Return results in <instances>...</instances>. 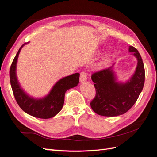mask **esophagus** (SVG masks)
Segmentation results:
<instances>
[{
  "mask_svg": "<svg viewBox=\"0 0 157 157\" xmlns=\"http://www.w3.org/2000/svg\"><path fill=\"white\" fill-rule=\"evenodd\" d=\"M87 80V74L85 72H81L80 75V81L81 82L86 81Z\"/></svg>",
  "mask_w": 157,
  "mask_h": 157,
  "instance_id": "esophagus-1",
  "label": "esophagus"
}]
</instances>
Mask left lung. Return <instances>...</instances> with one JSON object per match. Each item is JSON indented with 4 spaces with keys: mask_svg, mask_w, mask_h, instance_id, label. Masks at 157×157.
Segmentation results:
<instances>
[{
    "mask_svg": "<svg viewBox=\"0 0 157 157\" xmlns=\"http://www.w3.org/2000/svg\"><path fill=\"white\" fill-rule=\"evenodd\" d=\"M129 52L137 60L134 73L126 82L117 81L114 65L92 74L96 94L90 103L98 115L117 117L126 113L134 105L144 88L145 69L141 57L136 48L129 46Z\"/></svg>",
    "mask_w": 157,
    "mask_h": 157,
    "instance_id": "8db88e82",
    "label": "left lung"
}]
</instances>
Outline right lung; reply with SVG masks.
Returning <instances> with one entry per match:
<instances>
[{
    "instance_id": "right-lung-1",
    "label": "right lung",
    "mask_w": 157,
    "mask_h": 157,
    "mask_svg": "<svg viewBox=\"0 0 157 157\" xmlns=\"http://www.w3.org/2000/svg\"><path fill=\"white\" fill-rule=\"evenodd\" d=\"M26 44H23L19 49L10 69V84L13 96L23 111L34 117L47 119L54 117L61 110L66 91L77 86L80 74L77 73L61 78L54 85L50 92L43 98L31 97L21 88L16 75L18 56L23 46Z\"/></svg>"
}]
</instances>
